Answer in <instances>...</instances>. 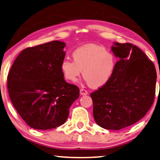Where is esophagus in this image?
I'll use <instances>...</instances> for the list:
<instances>
[{
	"instance_id": "obj_1",
	"label": "esophagus",
	"mask_w": 160,
	"mask_h": 160,
	"mask_svg": "<svg viewBox=\"0 0 160 160\" xmlns=\"http://www.w3.org/2000/svg\"><path fill=\"white\" fill-rule=\"evenodd\" d=\"M80 93L81 96H85L88 94V92H87V91L84 89H80Z\"/></svg>"
}]
</instances>
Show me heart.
Segmentation results:
<instances>
[{
    "mask_svg": "<svg viewBox=\"0 0 160 160\" xmlns=\"http://www.w3.org/2000/svg\"><path fill=\"white\" fill-rule=\"evenodd\" d=\"M73 62L67 58L61 62L62 75L69 82H75L82 76L89 85L98 89L110 80L116 67V58L103 46L87 44L74 50L72 52Z\"/></svg>",
    "mask_w": 160,
    "mask_h": 160,
    "instance_id": "1",
    "label": "heart"
}]
</instances>
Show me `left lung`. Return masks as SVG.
<instances>
[{
	"instance_id": "1",
	"label": "left lung",
	"mask_w": 160,
	"mask_h": 160,
	"mask_svg": "<svg viewBox=\"0 0 160 160\" xmlns=\"http://www.w3.org/2000/svg\"><path fill=\"white\" fill-rule=\"evenodd\" d=\"M112 51L119 58L113 75L90 96L96 123L118 130L137 123L151 108L157 73L153 62L132 43L114 42Z\"/></svg>"
}]
</instances>
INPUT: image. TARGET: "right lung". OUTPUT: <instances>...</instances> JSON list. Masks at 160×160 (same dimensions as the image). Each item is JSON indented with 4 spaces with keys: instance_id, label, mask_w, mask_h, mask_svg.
Masks as SVG:
<instances>
[{
    "instance_id": "right-lung-1",
    "label": "right lung",
    "mask_w": 160,
    "mask_h": 160,
    "mask_svg": "<svg viewBox=\"0 0 160 160\" xmlns=\"http://www.w3.org/2000/svg\"><path fill=\"white\" fill-rule=\"evenodd\" d=\"M65 46L60 41H52L24 49L9 71V98L34 129L49 130L64 124L79 97V88L66 82L60 68Z\"/></svg>"
}]
</instances>
